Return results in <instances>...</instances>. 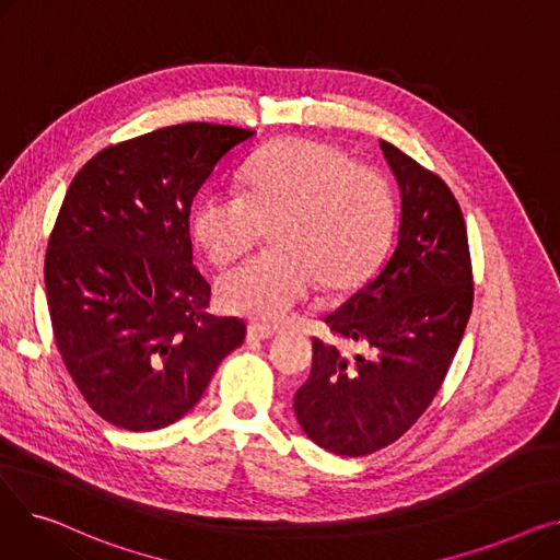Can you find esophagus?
<instances>
[{
    "mask_svg": "<svg viewBox=\"0 0 560 560\" xmlns=\"http://www.w3.org/2000/svg\"><path fill=\"white\" fill-rule=\"evenodd\" d=\"M272 336H275V331L268 329V327H258V325H249L247 327V340L249 342H254V340H268Z\"/></svg>",
    "mask_w": 560,
    "mask_h": 560,
    "instance_id": "obj_1",
    "label": "esophagus"
}]
</instances>
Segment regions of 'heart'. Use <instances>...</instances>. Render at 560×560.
<instances>
[{"instance_id": "obj_1", "label": "heart", "mask_w": 560, "mask_h": 560, "mask_svg": "<svg viewBox=\"0 0 560 560\" xmlns=\"http://www.w3.org/2000/svg\"><path fill=\"white\" fill-rule=\"evenodd\" d=\"M395 220L388 182L331 144L290 138L247 165L241 188L211 186L192 206V235L213 262L245 254L272 226V252L226 270L218 304L258 325H281L317 281L345 288L384 252Z\"/></svg>"}]
</instances>
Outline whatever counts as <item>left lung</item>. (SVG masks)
<instances>
[{
  "label": "left lung",
  "instance_id": "left-lung-1",
  "mask_svg": "<svg viewBox=\"0 0 560 560\" xmlns=\"http://www.w3.org/2000/svg\"><path fill=\"white\" fill-rule=\"evenodd\" d=\"M399 186L393 254L322 319L374 357H342L313 338V368L295 393L304 433L338 456H368L401 438L445 381L472 313V262L460 206L438 174L378 140Z\"/></svg>",
  "mask_w": 560,
  "mask_h": 560
}]
</instances>
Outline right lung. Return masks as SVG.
Returning <instances> with one entry per match:
<instances>
[{
  "label": "right lung",
  "instance_id": "right-lung-1",
  "mask_svg": "<svg viewBox=\"0 0 560 560\" xmlns=\"http://www.w3.org/2000/svg\"><path fill=\"white\" fill-rule=\"evenodd\" d=\"M254 131L186 122L113 144L72 179L45 256L56 347L106 422L156 431L199 401L245 322L209 311L188 231L197 190Z\"/></svg>",
  "mask_w": 560,
  "mask_h": 560
}]
</instances>
